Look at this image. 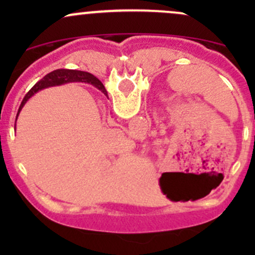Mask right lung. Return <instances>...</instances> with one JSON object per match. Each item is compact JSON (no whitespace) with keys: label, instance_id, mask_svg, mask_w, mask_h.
<instances>
[{"label":"right lung","instance_id":"add662e5","mask_svg":"<svg viewBox=\"0 0 255 255\" xmlns=\"http://www.w3.org/2000/svg\"><path fill=\"white\" fill-rule=\"evenodd\" d=\"M68 82H89V84L94 85L95 87L101 90L105 95L107 94L106 89L102 85L101 81H99V79L95 78L94 75H91L90 73H86V71H80V70H70V69H58V70H54L51 73H49L48 75H45L44 78L37 82L29 91L27 92V95L23 99L22 104H20L19 110H18L17 117L19 115L20 110L24 106L25 102L30 99L34 94H37L38 91L43 89H47V87L51 86H59V85L68 84ZM17 121V118H16ZM14 128H16V123H14Z\"/></svg>","mask_w":255,"mask_h":255}]
</instances>
